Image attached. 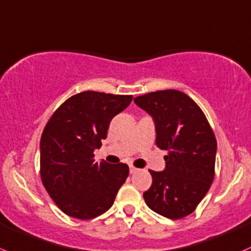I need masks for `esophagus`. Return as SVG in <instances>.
<instances>
[{"label": "esophagus", "instance_id": "1", "mask_svg": "<svg viewBox=\"0 0 251 251\" xmlns=\"http://www.w3.org/2000/svg\"><path fill=\"white\" fill-rule=\"evenodd\" d=\"M129 171H130V173H135V172H138V168L136 167H134V166H129Z\"/></svg>", "mask_w": 251, "mask_h": 251}]
</instances>
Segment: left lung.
<instances>
[{"label": "left lung", "mask_w": 251, "mask_h": 251, "mask_svg": "<svg viewBox=\"0 0 251 251\" xmlns=\"http://www.w3.org/2000/svg\"><path fill=\"white\" fill-rule=\"evenodd\" d=\"M134 102L153 117L156 145L167 150L163 172L151 171L152 184L144 193L156 213L179 220L194 212L215 178V134L193 99L178 90L136 96Z\"/></svg>", "instance_id": "left-lung-1"}]
</instances>
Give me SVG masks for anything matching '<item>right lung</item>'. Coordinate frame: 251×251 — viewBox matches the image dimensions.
<instances>
[{"instance_id": "add662e5", "label": "right lung", "mask_w": 251, "mask_h": 251, "mask_svg": "<svg viewBox=\"0 0 251 251\" xmlns=\"http://www.w3.org/2000/svg\"><path fill=\"white\" fill-rule=\"evenodd\" d=\"M131 95L83 91L67 99L50 117L40 140L45 189L66 215L91 220L113 205L126 182V163L95 162L110 122L131 102Z\"/></svg>"}]
</instances>
